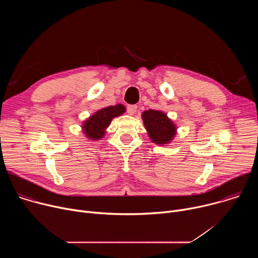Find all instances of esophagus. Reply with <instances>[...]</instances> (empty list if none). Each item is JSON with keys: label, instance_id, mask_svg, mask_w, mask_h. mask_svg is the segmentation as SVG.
<instances>
[{"label": "esophagus", "instance_id": "esophagus-1", "mask_svg": "<svg viewBox=\"0 0 258 258\" xmlns=\"http://www.w3.org/2000/svg\"><path fill=\"white\" fill-rule=\"evenodd\" d=\"M137 105H128L127 106V113L130 115H134L137 112Z\"/></svg>", "mask_w": 258, "mask_h": 258}]
</instances>
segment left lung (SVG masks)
<instances>
[{
  "label": "left lung",
  "mask_w": 258,
  "mask_h": 258,
  "mask_svg": "<svg viewBox=\"0 0 258 258\" xmlns=\"http://www.w3.org/2000/svg\"><path fill=\"white\" fill-rule=\"evenodd\" d=\"M142 119L149 138L157 145L170 143L176 134V126L162 111L149 109L142 113Z\"/></svg>",
  "instance_id": "1"
}]
</instances>
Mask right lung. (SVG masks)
Instances as JSON below:
<instances>
[{"mask_svg":"<svg viewBox=\"0 0 258 258\" xmlns=\"http://www.w3.org/2000/svg\"><path fill=\"white\" fill-rule=\"evenodd\" d=\"M125 112V107L121 104L105 107L90 116L83 123V131L87 138L91 140H100L105 136L106 128L111 123L114 117Z\"/></svg>","mask_w":258,"mask_h":258,"instance_id":"add662e5","label":"right lung"}]
</instances>
